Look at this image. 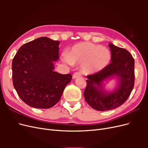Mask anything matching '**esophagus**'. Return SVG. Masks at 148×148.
<instances>
[{"mask_svg":"<svg viewBox=\"0 0 148 148\" xmlns=\"http://www.w3.org/2000/svg\"><path fill=\"white\" fill-rule=\"evenodd\" d=\"M82 76V74L80 73H79V72H76V73H75L73 75V77H72V78H73V79H75V78H78V77H80Z\"/></svg>","mask_w":148,"mask_h":148,"instance_id":"esophagus-1","label":"esophagus"}]
</instances>
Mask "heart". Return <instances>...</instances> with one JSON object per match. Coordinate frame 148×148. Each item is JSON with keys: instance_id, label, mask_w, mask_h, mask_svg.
<instances>
[{"instance_id": "obj_1", "label": "heart", "mask_w": 148, "mask_h": 148, "mask_svg": "<svg viewBox=\"0 0 148 148\" xmlns=\"http://www.w3.org/2000/svg\"><path fill=\"white\" fill-rule=\"evenodd\" d=\"M62 59L70 65L82 64L84 73L94 74L99 72L108 65L111 53L108 49L89 42L75 44L68 53H64Z\"/></svg>"}]
</instances>
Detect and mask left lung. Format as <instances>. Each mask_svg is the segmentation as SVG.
Returning a JSON list of instances; mask_svg holds the SVG:
<instances>
[{"label":"left lung","instance_id":"8db88e82","mask_svg":"<svg viewBox=\"0 0 148 148\" xmlns=\"http://www.w3.org/2000/svg\"><path fill=\"white\" fill-rule=\"evenodd\" d=\"M111 63L95 74L87 76L84 99L94 109L105 111L114 109L127 101L133 90L135 82V60L126 49L109 43ZM117 79V86L113 91L105 89L103 82L110 79Z\"/></svg>","mask_w":148,"mask_h":148}]
</instances>
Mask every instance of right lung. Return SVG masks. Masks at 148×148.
Listing matches in <instances>:
<instances>
[{
  "label": "right lung",
  "mask_w": 148,
  "mask_h": 148,
  "mask_svg": "<svg viewBox=\"0 0 148 148\" xmlns=\"http://www.w3.org/2000/svg\"><path fill=\"white\" fill-rule=\"evenodd\" d=\"M59 44L47 37L39 38L23 44L13 59V86L21 99L34 108L56 105L72 78L71 74L54 71Z\"/></svg>",
  "instance_id": "1"
}]
</instances>
